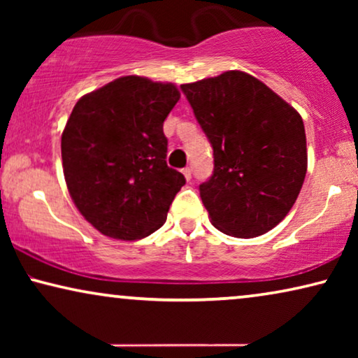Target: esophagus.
Segmentation results:
<instances>
[{
	"label": "esophagus",
	"mask_w": 358,
	"mask_h": 358,
	"mask_svg": "<svg viewBox=\"0 0 358 358\" xmlns=\"http://www.w3.org/2000/svg\"><path fill=\"white\" fill-rule=\"evenodd\" d=\"M182 174L185 176V179H187V180L192 179V169H190V168H184Z\"/></svg>",
	"instance_id": "1"
}]
</instances>
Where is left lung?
Segmentation results:
<instances>
[{
  "instance_id": "obj_1",
  "label": "left lung",
  "mask_w": 358,
  "mask_h": 358,
  "mask_svg": "<svg viewBox=\"0 0 358 358\" xmlns=\"http://www.w3.org/2000/svg\"><path fill=\"white\" fill-rule=\"evenodd\" d=\"M180 90L213 148V174L200 184L212 224L234 238L271 231L290 212L306 176L301 115L243 71Z\"/></svg>"
}]
</instances>
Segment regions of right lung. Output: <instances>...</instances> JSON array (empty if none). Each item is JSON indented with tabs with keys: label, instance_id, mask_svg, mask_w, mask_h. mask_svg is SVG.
Masks as SVG:
<instances>
[{
	"label": "right lung",
	"instance_id": "obj_1",
	"mask_svg": "<svg viewBox=\"0 0 358 358\" xmlns=\"http://www.w3.org/2000/svg\"><path fill=\"white\" fill-rule=\"evenodd\" d=\"M173 83L122 76L83 96L62 135L63 174L83 217L106 236L134 241L163 227L185 184L166 164L163 124Z\"/></svg>",
	"mask_w": 358,
	"mask_h": 358
}]
</instances>
